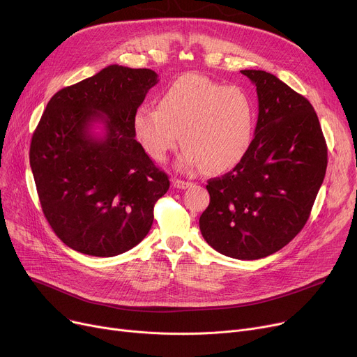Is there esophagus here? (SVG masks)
I'll return each instance as SVG.
<instances>
[{
	"label": "esophagus",
	"instance_id": "34e87169",
	"mask_svg": "<svg viewBox=\"0 0 357 357\" xmlns=\"http://www.w3.org/2000/svg\"><path fill=\"white\" fill-rule=\"evenodd\" d=\"M173 185L176 187V188H187L188 185H191V183L190 181H184V180H180V178H174L173 180Z\"/></svg>",
	"mask_w": 357,
	"mask_h": 357
}]
</instances>
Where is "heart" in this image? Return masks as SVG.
<instances>
[{
	"label": "heart",
	"mask_w": 357,
	"mask_h": 357,
	"mask_svg": "<svg viewBox=\"0 0 357 357\" xmlns=\"http://www.w3.org/2000/svg\"><path fill=\"white\" fill-rule=\"evenodd\" d=\"M256 107L238 87L200 74H184L164 89L158 107L140 105L132 117L137 140L155 162L166 161L178 142L180 167L220 174L234 169L255 137Z\"/></svg>",
	"instance_id": "1"
}]
</instances>
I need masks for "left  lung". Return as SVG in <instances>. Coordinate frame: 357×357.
Listing matches in <instances>:
<instances>
[{
	"label": "left lung",
	"instance_id": "8db88e82",
	"mask_svg": "<svg viewBox=\"0 0 357 357\" xmlns=\"http://www.w3.org/2000/svg\"><path fill=\"white\" fill-rule=\"evenodd\" d=\"M256 86L253 143L237 166L210 178L200 231L214 250L257 260L283 249L305 227L327 167L313 105L276 75L241 70Z\"/></svg>",
	"mask_w": 357,
	"mask_h": 357
}]
</instances>
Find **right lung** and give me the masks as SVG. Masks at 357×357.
<instances>
[{"label": "right lung", "instance_id": "1", "mask_svg": "<svg viewBox=\"0 0 357 357\" xmlns=\"http://www.w3.org/2000/svg\"><path fill=\"white\" fill-rule=\"evenodd\" d=\"M157 83L153 70L113 64L47 104L30 166L48 225L75 252L113 257L151 229L170 181L135 140L132 117ZM94 122L105 126L102 137L92 134Z\"/></svg>", "mask_w": 357, "mask_h": 357}]
</instances>
